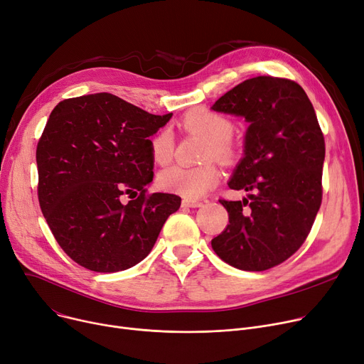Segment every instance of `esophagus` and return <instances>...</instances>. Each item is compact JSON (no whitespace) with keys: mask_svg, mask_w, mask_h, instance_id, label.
I'll list each match as a JSON object with an SVG mask.
<instances>
[{"mask_svg":"<svg viewBox=\"0 0 364 364\" xmlns=\"http://www.w3.org/2000/svg\"><path fill=\"white\" fill-rule=\"evenodd\" d=\"M203 203L198 200H192V198H183L182 200V207H201Z\"/></svg>","mask_w":364,"mask_h":364,"instance_id":"esophagus-1","label":"esophagus"}]
</instances>
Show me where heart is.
Here are the masks:
<instances>
[{"mask_svg":"<svg viewBox=\"0 0 364 364\" xmlns=\"http://www.w3.org/2000/svg\"><path fill=\"white\" fill-rule=\"evenodd\" d=\"M182 126L188 131L203 134L210 139L208 157L228 160L233 156V123L218 113L207 110L189 112L182 119ZM149 153L156 164L164 166L173 159L175 136L168 129L159 131L149 141ZM220 181V170L216 164L208 163L197 167L172 166L161 170L157 176V185L164 192L185 198H200L216 186Z\"/></svg>","mask_w":364,"mask_h":364,"instance_id":"1","label":"heart"}]
</instances>
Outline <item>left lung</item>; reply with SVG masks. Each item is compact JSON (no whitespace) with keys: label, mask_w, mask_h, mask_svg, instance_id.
Here are the masks:
<instances>
[{"label":"left lung","mask_w":364,"mask_h":364,"mask_svg":"<svg viewBox=\"0 0 364 364\" xmlns=\"http://www.w3.org/2000/svg\"><path fill=\"white\" fill-rule=\"evenodd\" d=\"M211 109L250 123L245 156L229 188L251 192L242 201L220 200L229 223L211 247L237 269H272L304 244L322 204L325 138L313 104L296 82L257 76Z\"/></svg>","instance_id":"left-lung-1"}]
</instances>
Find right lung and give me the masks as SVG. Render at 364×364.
Listing matches in <instances>:
<instances>
[{
	"label": "right lung",
	"mask_w": 364,
	"mask_h": 364,
	"mask_svg": "<svg viewBox=\"0 0 364 364\" xmlns=\"http://www.w3.org/2000/svg\"><path fill=\"white\" fill-rule=\"evenodd\" d=\"M172 113L156 116L113 94L60 101L38 146V200L55 241L79 266L126 270L153 250L181 197L154 192L149 136ZM122 195L132 201L121 203Z\"/></svg>",
	"instance_id": "right-lung-1"
}]
</instances>
